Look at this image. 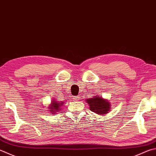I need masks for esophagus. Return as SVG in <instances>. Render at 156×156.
I'll list each match as a JSON object with an SVG mask.
<instances>
[{
  "mask_svg": "<svg viewBox=\"0 0 156 156\" xmlns=\"http://www.w3.org/2000/svg\"><path fill=\"white\" fill-rule=\"evenodd\" d=\"M79 99H80V98H79L78 96H73V101H78V100H79Z\"/></svg>",
  "mask_w": 156,
  "mask_h": 156,
  "instance_id": "obj_1",
  "label": "esophagus"
}]
</instances>
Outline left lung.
<instances>
[{"instance_id": "obj_1", "label": "left lung", "mask_w": 156, "mask_h": 156, "mask_svg": "<svg viewBox=\"0 0 156 156\" xmlns=\"http://www.w3.org/2000/svg\"><path fill=\"white\" fill-rule=\"evenodd\" d=\"M89 104V109L99 115H106L111 110V104L107 99H104L97 95L85 100Z\"/></svg>"}]
</instances>
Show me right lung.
Masks as SVG:
<instances>
[{
	"mask_svg": "<svg viewBox=\"0 0 156 156\" xmlns=\"http://www.w3.org/2000/svg\"><path fill=\"white\" fill-rule=\"evenodd\" d=\"M64 104V101H57L55 98H52L51 100V103L47 108H48V111L52 115H56L59 111H61V106H63Z\"/></svg>",
	"mask_w": 156,
	"mask_h": 156,
	"instance_id": "1",
	"label": "right lung"
}]
</instances>
